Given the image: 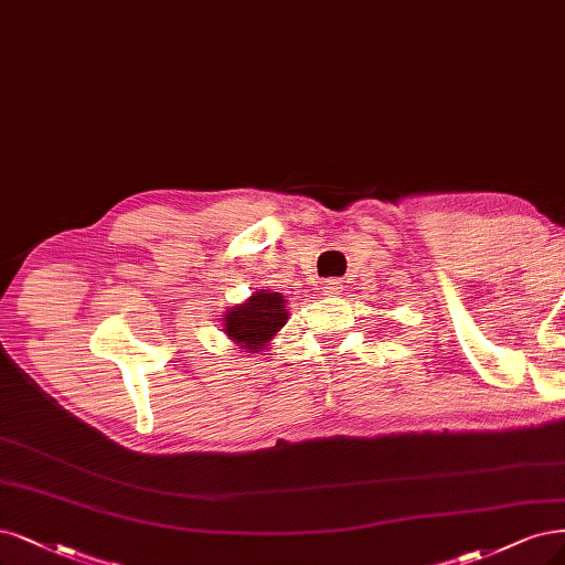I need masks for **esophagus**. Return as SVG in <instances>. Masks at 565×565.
<instances>
[{"mask_svg":"<svg viewBox=\"0 0 565 565\" xmlns=\"http://www.w3.org/2000/svg\"><path fill=\"white\" fill-rule=\"evenodd\" d=\"M322 289H324V295H339V291L343 289V280H324Z\"/></svg>","mask_w":565,"mask_h":565,"instance_id":"esophagus-1","label":"esophagus"}]
</instances>
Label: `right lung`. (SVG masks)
<instances>
[{"instance_id": "obj_1", "label": "right lung", "mask_w": 565, "mask_h": 565, "mask_svg": "<svg viewBox=\"0 0 565 565\" xmlns=\"http://www.w3.org/2000/svg\"><path fill=\"white\" fill-rule=\"evenodd\" d=\"M287 299L274 289H257L243 301L226 308L222 316L224 334L243 353H262L287 324Z\"/></svg>"}]
</instances>
